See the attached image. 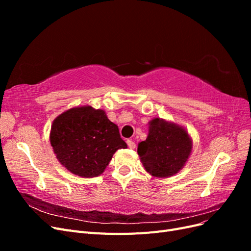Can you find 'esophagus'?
I'll return each instance as SVG.
<instances>
[{"mask_svg":"<svg viewBox=\"0 0 251 251\" xmlns=\"http://www.w3.org/2000/svg\"><path fill=\"white\" fill-rule=\"evenodd\" d=\"M126 143H127V146H128V148H130V149H135L136 148V143L134 141H132V140H127Z\"/></svg>","mask_w":251,"mask_h":251,"instance_id":"34e87169","label":"esophagus"}]
</instances>
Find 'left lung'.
I'll use <instances>...</instances> for the list:
<instances>
[{"label": "left lung", "mask_w": 251, "mask_h": 251, "mask_svg": "<svg viewBox=\"0 0 251 251\" xmlns=\"http://www.w3.org/2000/svg\"><path fill=\"white\" fill-rule=\"evenodd\" d=\"M193 150V140L183 126L161 118L149 123V134L137 153L151 176L168 178L183 169Z\"/></svg>", "instance_id": "8db88e82"}]
</instances>
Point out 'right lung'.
I'll return each instance as SVG.
<instances>
[{
    "instance_id": "add662e5",
    "label": "right lung",
    "mask_w": 251,
    "mask_h": 251,
    "mask_svg": "<svg viewBox=\"0 0 251 251\" xmlns=\"http://www.w3.org/2000/svg\"><path fill=\"white\" fill-rule=\"evenodd\" d=\"M50 143L60 164L82 178L100 176L115 151L127 148L105 112L91 105L71 108L53 120Z\"/></svg>"
}]
</instances>
